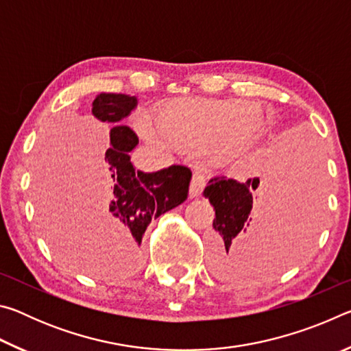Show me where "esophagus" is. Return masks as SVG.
Returning <instances> with one entry per match:
<instances>
[{
  "mask_svg": "<svg viewBox=\"0 0 351 351\" xmlns=\"http://www.w3.org/2000/svg\"><path fill=\"white\" fill-rule=\"evenodd\" d=\"M206 186V180L204 175L201 171H195L192 176V182H190V189H189V197L190 198H197L203 192V189Z\"/></svg>",
  "mask_w": 351,
  "mask_h": 351,
  "instance_id": "1",
  "label": "esophagus"
}]
</instances>
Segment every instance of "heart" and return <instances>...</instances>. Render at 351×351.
I'll return each instance as SVG.
<instances>
[{"instance_id": "1", "label": "heart", "mask_w": 351, "mask_h": 351, "mask_svg": "<svg viewBox=\"0 0 351 351\" xmlns=\"http://www.w3.org/2000/svg\"><path fill=\"white\" fill-rule=\"evenodd\" d=\"M263 122L260 106L237 99H181L161 106L154 114L158 132L175 145L186 150L209 145L218 154L251 144Z\"/></svg>"}]
</instances>
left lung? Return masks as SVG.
I'll list each match as a JSON object with an SVG mask.
<instances>
[{"instance_id": "obj_1", "label": "left lung", "mask_w": 351, "mask_h": 351, "mask_svg": "<svg viewBox=\"0 0 351 351\" xmlns=\"http://www.w3.org/2000/svg\"><path fill=\"white\" fill-rule=\"evenodd\" d=\"M271 154L269 175L261 182L260 178L239 182L217 175L204 189V198L215 209L209 261L218 277H249L280 260L316 203L314 182L305 173H295L287 154L277 150Z\"/></svg>"}]
</instances>
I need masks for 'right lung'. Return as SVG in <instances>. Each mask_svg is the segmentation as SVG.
<instances>
[{"label":"right lung","instance_id":"1","mask_svg":"<svg viewBox=\"0 0 351 351\" xmlns=\"http://www.w3.org/2000/svg\"><path fill=\"white\" fill-rule=\"evenodd\" d=\"M136 106V96L100 93L93 102V114L111 125L110 144L105 152L110 198L102 209V224L111 241L119 247L128 269L141 263V243L152 218H158L187 199L192 171L186 165H170L152 171L136 170L130 152L139 144L132 128L121 121Z\"/></svg>","mask_w":351,"mask_h":351}]
</instances>
